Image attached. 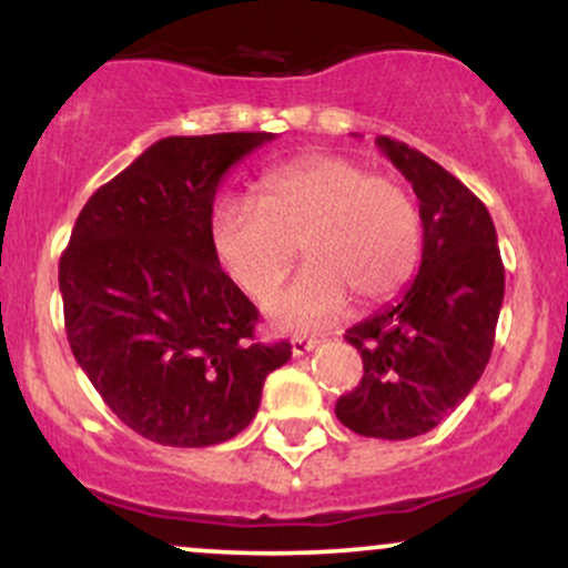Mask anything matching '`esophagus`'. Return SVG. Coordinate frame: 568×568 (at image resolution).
Returning a JSON list of instances; mask_svg holds the SVG:
<instances>
[{
	"mask_svg": "<svg viewBox=\"0 0 568 568\" xmlns=\"http://www.w3.org/2000/svg\"><path fill=\"white\" fill-rule=\"evenodd\" d=\"M317 347V338H306V336H293L291 338V352L293 355H306L310 349Z\"/></svg>",
	"mask_w": 568,
	"mask_h": 568,
	"instance_id": "34e87169",
	"label": "esophagus"
}]
</instances>
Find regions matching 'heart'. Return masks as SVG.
<instances>
[{
  "mask_svg": "<svg viewBox=\"0 0 568 568\" xmlns=\"http://www.w3.org/2000/svg\"><path fill=\"white\" fill-rule=\"evenodd\" d=\"M310 264L270 302L283 328H317L355 296L376 304L414 275L422 251L416 200L361 162L312 154L270 171L258 200L230 194L211 213V247L221 270L253 302H264L298 253Z\"/></svg>",
  "mask_w": 568,
  "mask_h": 568,
  "instance_id": "obj_1",
  "label": "heart"
}]
</instances>
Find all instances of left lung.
Masks as SVG:
<instances>
[{"label": "left lung", "instance_id": "8db88e82", "mask_svg": "<svg viewBox=\"0 0 568 568\" xmlns=\"http://www.w3.org/2000/svg\"><path fill=\"white\" fill-rule=\"evenodd\" d=\"M379 149L419 197V275L376 315L352 325L363 379L336 416L366 438L406 440L438 427L470 395L491 357L505 298L497 230L486 205L427 154L379 135Z\"/></svg>", "mask_w": 568, "mask_h": 568}]
</instances>
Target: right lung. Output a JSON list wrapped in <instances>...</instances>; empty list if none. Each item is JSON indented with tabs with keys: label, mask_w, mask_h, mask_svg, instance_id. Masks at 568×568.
I'll return each mask as SVG.
<instances>
[{
	"label": "right lung",
	"mask_w": 568,
	"mask_h": 568,
	"mask_svg": "<svg viewBox=\"0 0 568 568\" xmlns=\"http://www.w3.org/2000/svg\"><path fill=\"white\" fill-rule=\"evenodd\" d=\"M272 133L171 135L82 207L58 264L67 336L98 395L160 446L251 425L291 344L253 338L258 310L211 247L216 189Z\"/></svg>",
	"instance_id": "1"
}]
</instances>
